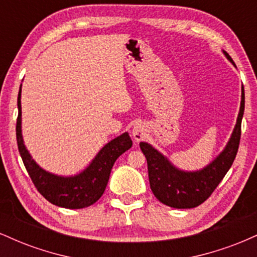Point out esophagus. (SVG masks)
Masks as SVG:
<instances>
[{"instance_id": "obj_1", "label": "esophagus", "mask_w": 257, "mask_h": 257, "mask_svg": "<svg viewBox=\"0 0 257 257\" xmlns=\"http://www.w3.org/2000/svg\"><path fill=\"white\" fill-rule=\"evenodd\" d=\"M132 135H133V138H134L135 141L143 140V139L145 138V135H146L145 126L141 124V123H138V124H135L132 129Z\"/></svg>"}]
</instances>
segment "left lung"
<instances>
[{
	"mask_svg": "<svg viewBox=\"0 0 257 257\" xmlns=\"http://www.w3.org/2000/svg\"><path fill=\"white\" fill-rule=\"evenodd\" d=\"M225 57L234 65V61L225 51ZM245 96L241 85L239 113L234 129L225 149L208 166L194 172L181 170L175 167L163 153L147 143H140V149L147 159L150 186L159 202L176 209H191L202 204L209 198L221 180L231 168L238 152L240 140L241 118L244 114Z\"/></svg>",
	"mask_w": 257,
	"mask_h": 257,
	"instance_id": "obj_1",
	"label": "left lung"
}]
</instances>
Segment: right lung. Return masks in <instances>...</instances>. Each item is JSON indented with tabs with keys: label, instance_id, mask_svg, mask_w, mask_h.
<instances>
[{
	"label": "right lung",
	"instance_id": "right-lung-1",
	"mask_svg": "<svg viewBox=\"0 0 257 257\" xmlns=\"http://www.w3.org/2000/svg\"><path fill=\"white\" fill-rule=\"evenodd\" d=\"M17 143L24 166L38 192L52 204L66 209H82L94 204L104 193L116 159L133 145L131 137L125 132L108 141L81 173L63 176L47 172L31 157L23 139L22 85L18 94Z\"/></svg>",
	"mask_w": 257,
	"mask_h": 257
}]
</instances>
